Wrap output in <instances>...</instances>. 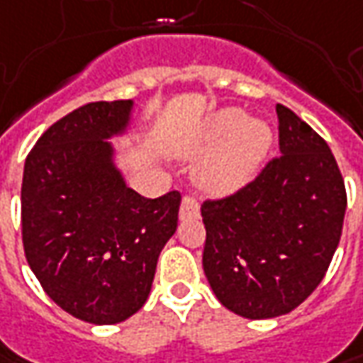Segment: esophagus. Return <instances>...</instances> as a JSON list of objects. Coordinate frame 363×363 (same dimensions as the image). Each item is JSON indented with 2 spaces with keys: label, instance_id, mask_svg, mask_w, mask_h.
Here are the masks:
<instances>
[{
  "label": "esophagus",
  "instance_id": "obj_1",
  "mask_svg": "<svg viewBox=\"0 0 363 363\" xmlns=\"http://www.w3.org/2000/svg\"><path fill=\"white\" fill-rule=\"evenodd\" d=\"M179 217H181V220L199 217V203L194 201L193 196H184V199H182L181 211H179Z\"/></svg>",
  "mask_w": 363,
  "mask_h": 363
}]
</instances>
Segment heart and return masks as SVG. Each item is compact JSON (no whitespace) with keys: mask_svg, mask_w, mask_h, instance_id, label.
<instances>
[{"mask_svg":"<svg viewBox=\"0 0 363 363\" xmlns=\"http://www.w3.org/2000/svg\"><path fill=\"white\" fill-rule=\"evenodd\" d=\"M271 140L273 134L265 122L245 120L241 110H223L206 120L203 130L182 152H208L196 167V181L206 193L229 194L255 177L267 157Z\"/></svg>","mask_w":363,"mask_h":363,"instance_id":"1","label":"heart"}]
</instances>
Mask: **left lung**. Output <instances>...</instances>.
I'll return each mask as SVG.
<instances>
[{"label": "left lung", "instance_id": "obj_1", "mask_svg": "<svg viewBox=\"0 0 363 363\" xmlns=\"http://www.w3.org/2000/svg\"><path fill=\"white\" fill-rule=\"evenodd\" d=\"M275 110L281 155L237 193L201 206L208 285L247 319L285 315L313 294L337 249L347 205L328 143L289 108Z\"/></svg>", "mask_w": 363, "mask_h": 363}]
</instances>
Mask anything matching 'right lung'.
<instances>
[{"mask_svg":"<svg viewBox=\"0 0 363 363\" xmlns=\"http://www.w3.org/2000/svg\"><path fill=\"white\" fill-rule=\"evenodd\" d=\"M132 100L90 102L60 118L26 158L21 239L33 275L69 315L112 325L148 299L181 193L144 199L114 164L110 138L130 126Z\"/></svg>","mask_w":363,"mask_h":363,"instance_id":"add662e5","label":"right lung"}]
</instances>
